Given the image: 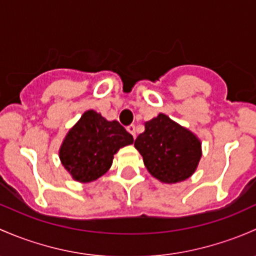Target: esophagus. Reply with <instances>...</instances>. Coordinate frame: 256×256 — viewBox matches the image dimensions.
Listing matches in <instances>:
<instances>
[{
    "mask_svg": "<svg viewBox=\"0 0 256 256\" xmlns=\"http://www.w3.org/2000/svg\"><path fill=\"white\" fill-rule=\"evenodd\" d=\"M127 130L129 132V133L132 134V136H133V138H136V126H134V124H130V126H129V127H127Z\"/></svg>",
    "mask_w": 256,
    "mask_h": 256,
    "instance_id": "obj_1",
    "label": "esophagus"
}]
</instances>
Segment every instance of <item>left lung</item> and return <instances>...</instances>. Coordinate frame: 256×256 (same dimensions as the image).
<instances>
[{"label": "left lung", "mask_w": 256, "mask_h": 256, "mask_svg": "<svg viewBox=\"0 0 256 256\" xmlns=\"http://www.w3.org/2000/svg\"><path fill=\"white\" fill-rule=\"evenodd\" d=\"M134 146L150 175L164 184L191 178L202 156V144L196 134L164 113L146 122V130L136 136Z\"/></svg>", "instance_id": "8db88e82"}]
</instances>
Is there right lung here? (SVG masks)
<instances>
[{"mask_svg":"<svg viewBox=\"0 0 256 256\" xmlns=\"http://www.w3.org/2000/svg\"><path fill=\"white\" fill-rule=\"evenodd\" d=\"M133 136L117 120H107L88 110L65 136L59 149L62 166L78 182L97 180L112 166L113 158Z\"/></svg>","mask_w":256,"mask_h":256,"instance_id":"1","label":"right lung"}]
</instances>
